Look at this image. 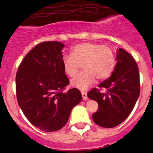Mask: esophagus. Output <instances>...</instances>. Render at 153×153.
<instances>
[{
    "label": "esophagus",
    "mask_w": 153,
    "mask_h": 153,
    "mask_svg": "<svg viewBox=\"0 0 153 153\" xmlns=\"http://www.w3.org/2000/svg\"><path fill=\"white\" fill-rule=\"evenodd\" d=\"M81 94H82V99H83V100H87L88 99V96H87L86 92H85V91H82Z\"/></svg>",
    "instance_id": "1"
}]
</instances>
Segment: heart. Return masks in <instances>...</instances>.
<instances>
[{"label":"heart","instance_id":"obj_1","mask_svg":"<svg viewBox=\"0 0 153 153\" xmlns=\"http://www.w3.org/2000/svg\"><path fill=\"white\" fill-rule=\"evenodd\" d=\"M65 73L73 78L80 66L82 71L71 81V85L80 90H86L94 83L96 78L103 80L111 74L115 67V56L113 49L108 45L83 42L72 48L71 55L62 57Z\"/></svg>","mask_w":153,"mask_h":153}]
</instances>
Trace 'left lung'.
Instances as JSON below:
<instances>
[{"label": "left lung", "mask_w": 153, "mask_h": 153, "mask_svg": "<svg viewBox=\"0 0 153 153\" xmlns=\"http://www.w3.org/2000/svg\"><path fill=\"white\" fill-rule=\"evenodd\" d=\"M117 65L109 77L88 93L99 103L93 120L105 128L118 126L129 117L140 93V73L136 61L127 51L119 48ZM104 89L106 92H101Z\"/></svg>", "instance_id": "obj_1"}]
</instances>
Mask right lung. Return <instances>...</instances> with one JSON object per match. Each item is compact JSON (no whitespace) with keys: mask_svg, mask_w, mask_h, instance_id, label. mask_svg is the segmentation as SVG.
I'll use <instances>...</instances> for the list:
<instances>
[{"mask_svg":"<svg viewBox=\"0 0 153 153\" xmlns=\"http://www.w3.org/2000/svg\"><path fill=\"white\" fill-rule=\"evenodd\" d=\"M59 42L38 44L25 56L16 75L17 101L28 120L45 131L62 129L80 102L78 89L65 91L70 81L62 67Z\"/></svg>","mask_w":153,"mask_h":153,"instance_id":"right-lung-1","label":"right lung"}]
</instances>
